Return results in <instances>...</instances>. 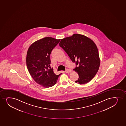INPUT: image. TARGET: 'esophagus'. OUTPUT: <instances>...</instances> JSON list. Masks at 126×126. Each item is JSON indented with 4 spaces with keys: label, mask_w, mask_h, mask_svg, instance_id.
Returning <instances> with one entry per match:
<instances>
[{
    "label": "esophagus",
    "mask_w": 126,
    "mask_h": 126,
    "mask_svg": "<svg viewBox=\"0 0 126 126\" xmlns=\"http://www.w3.org/2000/svg\"><path fill=\"white\" fill-rule=\"evenodd\" d=\"M65 72L66 73H70L71 72V70L69 69H66L65 71Z\"/></svg>",
    "instance_id": "1"
}]
</instances>
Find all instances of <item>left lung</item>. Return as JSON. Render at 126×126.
I'll return each instance as SVG.
<instances>
[{
	"mask_svg": "<svg viewBox=\"0 0 126 126\" xmlns=\"http://www.w3.org/2000/svg\"><path fill=\"white\" fill-rule=\"evenodd\" d=\"M59 46L75 63L73 70L78 74L79 79L75 82L83 84L91 81L100 65L98 50L94 42L83 35L74 34L61 39Z\"/></svg>",
	"mask_w": 126,
	"mask_h": 126,
	"instance_id": "8db88e82",
	"label": "left lung"
}]
</instances>
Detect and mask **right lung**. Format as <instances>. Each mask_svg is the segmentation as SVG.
Instances as JSON below:
<instances>
[{
  "label": "right lung",
  "mask_w": 126,
  "mask_h": 126,
  "mask_svg": "<svg viewBox=\"0 0 126 126\" xmlns=\"http://www.w3.org/2000/svg\"><path fill=\"white\" fill-rule=\"evenodd\" d=\"M60 40L52 37L44 38L32 44L28 50V70L36 82L44 87L54 85L61 74L56 75L50 66L51 53Z\"/></svg>",
  "instance_id": "1"
}]
</instances>
